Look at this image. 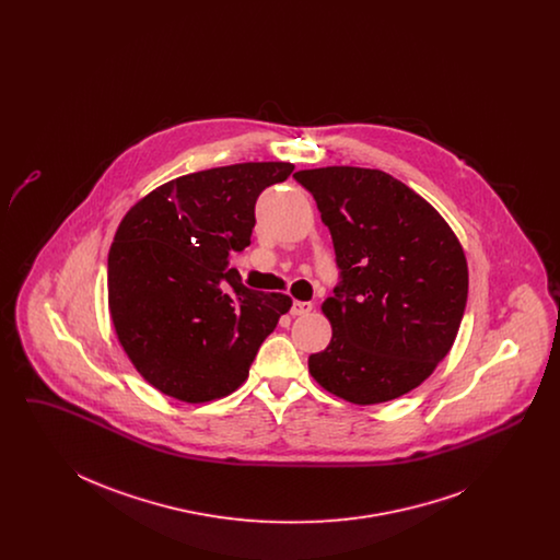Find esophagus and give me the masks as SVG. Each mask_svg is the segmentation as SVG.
I'll use <instances>...</instances> for the list:
<instances>
[{
    "instance_id": "obj_1",
    "label": "esophagus",
    "mask_w": 560,
    "mask_h": 560,
    "mask_svg": "<svg viewBox=\"0 0 560 560\" xmlns=\"http://www.w3.org/2000/svg\"><path fill=\"white\" fill-rule=\"evenodd\" d=\"M313 311V304L311 302H300V300H295L292 304V315L293 317H300V315H308Z\"/></svg>"
}]
</instances>
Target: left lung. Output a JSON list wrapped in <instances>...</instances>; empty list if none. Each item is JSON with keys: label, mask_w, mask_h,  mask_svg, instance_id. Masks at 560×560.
<instances>
[{"label": "left lung", "mask_w": 560, "mask_h": 560, "mask_svg": "<svg viewBox=\"0 0 560 560\" xmlns=\"http://www.w3.org/2000/svg\"><path fill=\"white\" fill-rule=\"evenodd\" d=\"M293 178L329 229L340 283L320 306L331 342L308 357L327 393L354 405L399 399L452 350L468 265L452 226L382 170L329 165Z\"/></svg>", "instance_id": "8db88e82"}]
</instances>
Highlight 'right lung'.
Segmentation results:
<instances>
[{"label": "right lung", "mask_w": 560, "mask_h": 560, "mask_svg": "<svg viewBox=\"0 0 560 560\" xmlns=\"http://www.w3.org/2000/svg\"><path fill=\"white\" fill-rule=\"evenodd\" d=\"M292 163L249 161L170 180L124 215L108 249V311L119 345L160 393L208 402L237 390L292 308L229 268L252 243L258 195Z\"/></svg>", "instance_id": "obj_1"}]
</instances>
